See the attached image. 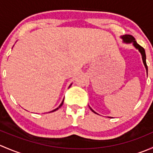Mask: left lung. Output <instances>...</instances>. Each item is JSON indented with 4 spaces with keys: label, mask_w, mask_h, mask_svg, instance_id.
<instances>
[{
    "label": "left lung",
    "mask_w": 153,
    "mask_h": 153,
    "mask_svg": "<svg viewBox=\"0 0 153 153\" xmlns=\"http://www.w3.org/2000/svg\"><path fill=\"white\" fill-rule=\"evenodd\" d=\"M121 38H123V40H124V42L126 43H133V45L134 47H135L136 49H138V50H139V52H141V55H142V59H143V64H144L145 67H146V72H148V68H147V65H146V53H145V50L144 49L141 47V46H140L139 44H138V43L135 41V39L134 38V37H132V35H123ZM91 110L93 112H95V113H96V112H95V111L93 110V109H92L90 108Z\"/></svg>",
    "instance_id": "obj_1"
}]
</instances>
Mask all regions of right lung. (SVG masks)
<instances>
[{
  "instance_id": "add662e5",
  "label": "right lung",
  "mask_w": 153,
  "mask_h": 153,
  "mask_svg": "<svg viewBox=\"0 0 153 153\" xmlns=\"http://www.w3.org/2000/svg\"><path fill=\"white\" fill-rule=\"evenodd\" d=\"M64 100H63V101H62V103H61V105H60L59 106H58V108H57V109H54V110H52V112H54V111H56V110H57V109H59V108H60V107H61V106L63 105V103H64Z\"/></svg>"
}]
</instances>
